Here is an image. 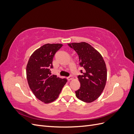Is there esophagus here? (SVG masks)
<instances>
[{
    "label": "esophagus",
    "mask_w": 134,
    "mask_h": 134,
    "mask_svg": "<svg viewBox=\"0 0 134 134\" xmlns=\"http://www.w3.org/2000/svg\"><path fill=\"white\" fill-rule=\"evenodd\" d=\"M72 79H73V77H72V76H68L67 78V79L68 80H72Z\"/></svg>",
    "instance_id": "1"
}]
</instances>
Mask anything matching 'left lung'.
Masks as SVG:
<instances>
[{"instance_id":"8db88e82","label":"left lung","mask_w":134,"mask_h":134,"mask_svg":"<svg viewBox=\"0 0 134 134\" xmlns=\"http://www.w3.org/2000/svg\"><path fill=\"white\" fill-rule=\"evenodd\" d=\"M78 54L83 75L78 76L80 87L75 92L76 97L86 103H91L102 94L106 86L107 71L106 63L99 52L87 42L68 43Z\"/></svg>"}]
</instances>
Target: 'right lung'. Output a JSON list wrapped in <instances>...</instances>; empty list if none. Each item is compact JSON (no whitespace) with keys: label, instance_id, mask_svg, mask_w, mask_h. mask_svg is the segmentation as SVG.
<instances>
[{"label":"right lung","instance_id":"1","mask_svg":"<svg viewBox=\"0 0 134 134\" xmlns=\"http://www.w3.org/2000/svg\"><path fill=\"white\" fill-rule=\"evenodd\" d=\"M62 46L61 43L43 44L33 52L27 65L29 87L36 98L44 103H50L57 99L67 82L66 79L51 75L53 58Z\"/></svg>","mask_w":134,"mask_h":134}]
</instances>
